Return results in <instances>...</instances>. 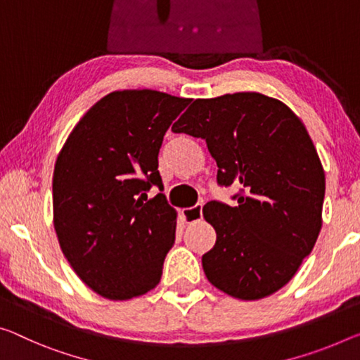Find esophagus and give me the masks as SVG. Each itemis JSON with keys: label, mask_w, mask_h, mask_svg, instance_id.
<instances>
[{"label": "esophagus", "mask_w": 360, "mask_h": 360, "mask_svg": "<svg viewBox=\"0 0 360 360\" xmlns=\"http://www.w3.org/2000/svg\"><path fill=\"white\" fill-rule=\"evenodd\" d=\"M202 207H203V205L198 203V205H195V207H192V208L182 210V218H184L186 222H189V224H191V222L200 221L202 219Z\"/></svg>", "instance_id": "1"}]
</instances>
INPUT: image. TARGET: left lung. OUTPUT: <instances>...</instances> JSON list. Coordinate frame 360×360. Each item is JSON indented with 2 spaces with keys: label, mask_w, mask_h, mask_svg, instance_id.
<instances>
[{
  "label": "left lung",
  "mask_w": 360,
  "mask_h": 360,
  "mask_svg": "<svg viewBox=\"0 0 360 360\" xmlns=\"http://www.w3.org/2000/svg\"><path fill=\"white\" fill-rule=\"evenodd\" d=\"M207 142L219 186H240L233 207L208 202L216 243L202 256L211 285L233 298H266L287 285L322 227L325 173L303 122L259 93L195 99L173 124Z\"/></svg>",
  "instance_id": "obj_1"
}]
</instances>
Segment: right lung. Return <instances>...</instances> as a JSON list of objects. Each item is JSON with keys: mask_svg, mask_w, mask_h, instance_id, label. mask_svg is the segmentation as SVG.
I'll list each match as a JSON object with an SVG mask.
<instances>
[{"mask_svg": "<svg viewBox=\"0 0 360 360\" xmlns=\"http://www.w3.org/2000/svg\"><path fill=\"white\" fill-rule=\"evenodd\" d=\"M153 89L113 91L84 113L56 160L54 229L77 276L104 298L150 292L174 243L176 210L163 189V136L189 104Z\"/></svg>", "mask_w": 360, "mask_h": 360, "instance_id": "add662e5", "label": "right lung"}]
</instances>
